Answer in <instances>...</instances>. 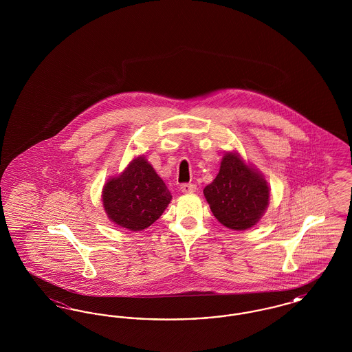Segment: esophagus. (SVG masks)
Here are the masks:
<instances>
[{
    "label": "esophagus",
    "mask_w": 352,
    "mask_h": 352,
    "mask_svg": "<svg viewBox=\"0 0 352 352\" xmlns=\"http://www.w3.org/2000/svg\"><path fill=\"white\" fill-rule=\"evenodd\" d=\"M181 191H182L184 194H191V192H195V191H197V186L192 184H181Z\"/></svg>",
    "instance_id": "1"
}]
</instances>
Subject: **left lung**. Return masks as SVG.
<instances>
[{"instance_id": "8db88e82", "label": "left lung", "mask_w": 352, "mask_h": 352, "mask_svg": "<svg viewBox=\"0 0 352 352\" xmlns=\"http://www.w3.org/2000/svg\"><path fill=\"white\" fill-rule=\"evenodd\" d=\"M203 194L219 223L245 231L265 214L270 188L264 175L237 151H226L217 178L204 187Z\"/></svg>"}]
</instances>
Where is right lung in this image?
I'll use <instances>...</instances> for the list:
<instances>
[{
  "label": "right lung",
  "instance_id": "1",
  "mask_svg": "<svg viewBox=\"0 0 352 352\" xmlns=\"http://www.w3.org/2000/svg\"><path fill=\"white\" fill-rule=\"evenodd\" d=\"M111 221L129 231H142L166 210L171 194L144 155L133 158L118 177L109 178L101 192Z\"/></svg>",
  "mask_w": 352,
  "mask_h": 352
}]
</instances>
